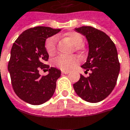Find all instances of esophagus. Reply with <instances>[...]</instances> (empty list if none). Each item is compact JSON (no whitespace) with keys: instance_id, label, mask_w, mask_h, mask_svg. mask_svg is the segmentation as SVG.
Returning a JSON list of instances; mask_svg holds the SVG:
<instances>
[{"instance_id":"obj_1","label":"esophagus","mask_w":130,"mask_h":130,"mask_svg":"<svg viewBox=\"0 0 130 130\" xmlns=\"http://www.w3.org/2000/svg\"><path fill=\"white\" fill-rule=\"evenodd\" d=\"M70 71H65V70H62V74H68Z\"/></svg>"}]
</instances>
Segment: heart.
<instances>
[{
  "label": "heart",
  "mask_w": 130,
  "mask_h": 130,
  "mask_svg": "<svg viewBox=\"0 0 130 130\" xmlns=\"http://www.w3.org/2000/svg\"><path fill=\"white\" fill-rule=\"evenodd\" d=\"M67 38L71 41L74 45L79 46L82 44L83 39V36L77 32H70L66 34ZM56 36H53L47 38L45 41L44 47L45 50L50 56H53L56 52ZM79 47H77V49ZM80 62V59L79 56H67V55H59L56 56L53 60V65L59 68L62 70H71L77 66Z\"/></svg>",
  "instance_id": "obj_1"
}]
</instances>
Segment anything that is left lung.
I'll return each mask as SVG.
<instances>
[{"mask_svg": "<svg viewBox=\"0 0 130 130\" xmlns=\"http://www.w3.org/2000/svg\"><path fill=\"white\" fill-rule=\"evenodd\" d=\"M75 30L84 35L89 43V56L81 67L91 71L89 77L80 74L74 84L77 95L89 103H98L107 98L114 89L120 71L116 47L104 32L90 26Z\"/></svg>", "mask_w": 130, "mask_h": 130, "instance_id": "obj_1", "label": "left lung"}]
</instances>
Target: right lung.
<instances>
[{
	"mask_svg": "<svg viewBox=\"0 0 130 130\" xmlns=\"http://www.w3.org/2000/svg\"><path fill=\"white\" fill-rule=\"evenodd\" d=\"M60 31L48 27H34L24 31L15 41L8 63L12 89L19 98L31 105H40L51 99L61 71L45 65L49 55L44 44L48 37ZM40 69L47 70L46 76Z\"/></svg>",
	"mask_w": 130,
	"mask_h": 130,
	"instance_id": "obj_1",
	"label": "right lung"
}]
</instances>
